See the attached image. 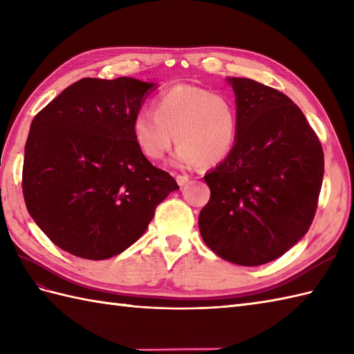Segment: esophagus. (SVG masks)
<instances>
[{"instance_id": "esophagus-1", "label": "esophagus", "mask_w": 354, "mask_h": 354, "mask_svg": "<svg viewBox=\"0 0 354 354\" xmlns=\"http://www.w3.org/2000/svg\"><path fill=\"white\" fill-rule=\"evenodd\" d=\"M176 180H177V183H178V186H185V185H187L189 183V180H191V177L189 176H177L176 177Z\"/></svg>"}]
</instances>
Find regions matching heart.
<instances>
[{
  "mask_svg": "<svg viewBox=\"0 0 354 354\" xmlns=\"http://www.w3.org/2000/svg\"><path fill=\"white\" fill-rule=\"evenodd\" d=\"M153 109L154 113L140 111L131 121L133 139L148 159H163L177 140L172 165L212 167L236 145L238 112L224 95L197 86H174L154 100Z\"/></svg>",
  "mask_w": 354,
  "mask_h": 354,
  "instance_id": "heart-1",
  "label": "heart"
}]
</instances>
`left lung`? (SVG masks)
<instances>
[{
    "label": "left lung",
    "instance_id": "1",
    "mask_svg": "<svg viewBox=\"0 0 354 354\" xmlns=\"http://www.w3.org/2000/svg\"><path fill=\"white\" fill-rule=\"evenodd\" d=\"M225 80L234 92L238 139L232 154L204 176L210 200L198 227L219 257L257 266L276 261L308 233L323 185L324 153L285 93L250 78Z\"/></svg>",
    "mask_w": 354,
    "mask_h": 354
}]
</instances>
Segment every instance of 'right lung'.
<instances>
[{
	"label": "right lung",
	"mask_w": 354,
	"mask_h": 354,
	"mask_svg": "<svg viewBox=\"0 0 354 354\" xmlns=\"http://www.w3.org/2000/svg\"><path fill=\"white\" fill-rule=\"evenodd\" d=\"M157 83L82 78L30 125L22 192L39 229L68 253L104 261L145 233L178 185L140 153L131 121Z\"/></svg>",
	"instance_id": "right-lung-1"
}]
</instances>
